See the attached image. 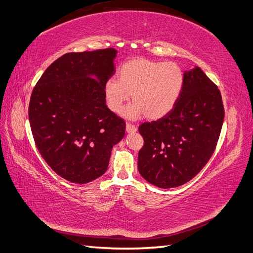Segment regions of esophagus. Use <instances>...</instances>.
<instances>
[{
    "mask_svg": "<svg viewBox=\"0 0 253 253\" xmlns=\"http://www.w3.org/2000/svg\"><path fill=\"white\" fill-rule=\"evenodd\" d=\"M136 131H137V126H136L132 125V123H130V122L126 123V132L127 133H134V132H136Z\"/></svg>",
    "mask_w": 253,
    "mask_h": 253,
    "instance_id": "obj_1",
    "label": "esophagus"
}]
</instances>
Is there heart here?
Segmentation results:
<instances>
[{
  "mask_svg": "<svg viewBox=\"0 0 253 253\" xmlns=\"http://www.w3.org/2000/svg\"><path fill=\"white\" fill-rule=\"evenodd\" d=\"M118 80L110 78L105 83V97L114 112H120L132 94L134 103L125 115L131 119L146 116L159 119L172 110L184 85V72L174 63L133 58L118 68Z\"/></svg>",
  "mask_w": 253,
  "mask_h": 253,
  "instance_id": "1",
  "label": "heart"
}]
</instances>
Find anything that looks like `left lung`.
<instances>
[{
  "mask_svg": "<svg viewBox=\"0 0 253 253\" xmlns=\"http://www.w3.org/2000/svg\"><path fill=\"white\" fill-rule=\"evenodd\" d=\"M224 121L220 89L199 67L184 74L181 95L164 118L138 131L141 175L160 188L177 187L203 170L216 147Z\"/></svg>",
  "mask_w": 253,
  "mask_h": 253,
  "instance_id": "1",
  "label": "left lung"
}]
</instances>
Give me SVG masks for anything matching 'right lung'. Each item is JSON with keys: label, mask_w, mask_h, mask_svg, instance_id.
Listing matches in <instances>:
<instances>
[{"label": "right lung", "mask_w": 253, "mask_h": 253, "mask_svg": "<svg viewBox=\"0 0 253 253\" xmlns=\"http://www.w3.org/2000/svg\"><path fill=\"white\" fill-rule=\"evenodd\" d=\"M116 48L67 53L33 87L29 122L39 153L67 181L85 184L109 165L126 122L106 105L105 83L115 74Z\"/></svg>", "instance_id": "obj_1"}]
</instances>
